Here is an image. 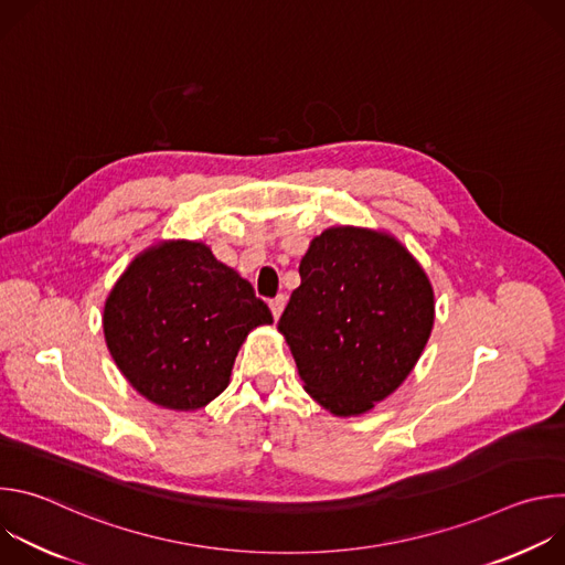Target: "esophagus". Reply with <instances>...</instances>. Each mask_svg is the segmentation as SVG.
I'll use <instances>...</instances> for the list:
<instances>
[{"mask_svg": "<svg viewBox=\"0 0 565 565\" xmlns=\"http://www.w3.org/2000/svg\"><path fill=\"white\" fill-rule=\"evenodd\" d=\"M284 306H286V297H284V295H277L275 299H270V310H273V317H275V319H279Z\"/></svg>", "mask_w": 565, "mask_h": 565, "instance_id": "obj_1", "label": "esophagus"}]
</instances>
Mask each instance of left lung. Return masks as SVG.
I'll list each match as a JSON object with an SVG mask.
<instances>
[{
	"label": "left lung",
	"instance_id": "8db88e82",
	"mask_svg": "<svg viewBox=\"0 0 565 565\" xmlns=\"http://www.w3.org/2000/svg\"><path fill=\"white\" fill-rule=\"evenodd\" d=\"M279 319L303 388L333 416H360L414 371L434 327V288L386 232L329 227L310 241Z\"/></svg>",
	"mask_w": 565,
	"mask_h": 565
}]
</instances>
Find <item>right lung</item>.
<instances>
[{
	"mask_svg": "<svg viewBox=\"0 0 565 565\" xmlns=\"http://www.w3.org/2000/svg\"><path fill=\"white\" fill-rule=\"evenodd\" d=\"M273 312L250 281L199 241H163L140 253L111 288L107 349L149 402L196 412L227 384L234 358Z\"/></svg>",
	"mask_w": 565,
	"mask_h": 565,
	"instance_id": "right-lung-1",
	"label": "right lung"
}]
</instances>
